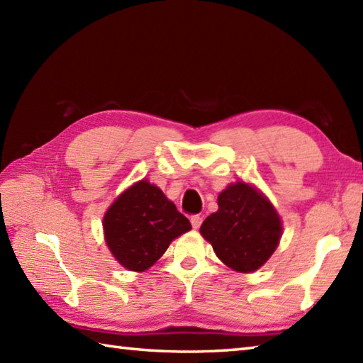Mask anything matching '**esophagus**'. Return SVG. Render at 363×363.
I'll use <instances>...</instances> for the list:
<instances>
[{
	"label": "esophagus",
	"instance_id": "34e87169",
	"mask_svg": "<svg viewBox=\"0 0 363 363\" xmlns=\"http://www.w3.org/2000/svg\"><path fill=\"white\" fill-rule=\"evenodd\" d=\"M190 223H191V226H194L195 229H198L199 226H201L203 218L199 217V215H191V217H190Z\"/></svg>",
	"mask_w": 363,
	"mask_h": 363
}]
</instances>
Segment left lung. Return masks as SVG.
<instances>
[{
    "instance_id": "left-lung-1",
    "label": "left lung",
    "mask_w": 363,
    "mask_h": 363,
    "mask_svg": "<svg viewBox=\"0 0 363 363\" xmlns=\"http://www.w3.org/2000/svg\"><path fill=\"white\" fill-rule=\"evenodd\" d=\"M199 233L223 264L251 273L272 257L282 235V223L256 187L235 182L218 195V211L204 220Z\"/></svg>"
}]
</instances>
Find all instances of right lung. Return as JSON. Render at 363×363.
<instances>
[{"instance_id": "1", "label": "right lung", "mask_w": 363, "mask_h": 363, "mask_svg": "<svg viewBox=\"0 0 363 363\" xmlns=\"http://www.w3.org/2000/svg\"><path fill=\"white\" fill-rule=\"evenodd\" d=\"M103 228L113 257L130 272H145L191 225L164 191L143 179L115 199Z\"/></svg>"}]
</instances>
